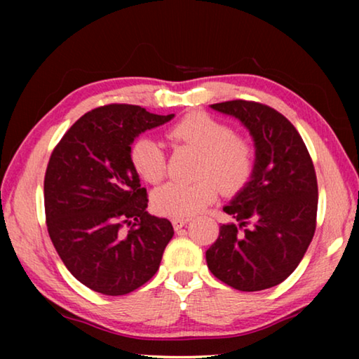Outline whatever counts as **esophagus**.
<instances>
[{
  "label": "esophagus",
  "mask_w": 359,
  "mask_h": 359,
  "mask_svg": "<svg viewBox=\"0 0 359 359\" xmlns=\"http://www.w3.org/2000/svg\"><path fill=\"white\" fill-rule=\"evenodd\" d=\"M188 222H190V218H172V226L175 231H179L184 228Z\"/></svg>",
  "instance_id": "esophagus-1"
}]
</instances>
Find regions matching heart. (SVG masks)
<instances>
[{"instance_id": "1", "label": "heart", "mask_w": 359, "mask_h": 359, "mask_svg": "<svg viewBox=\"0 0 359 359\" xmlns=\"http://www.w3.org/2000/svg\"><path fill=\"white\" fill-rule=\"evenodd\" d=\"M171 141L201 151L196 177L199 180L169 182L151 194V205L158 214L188 218L217 198L218 188L224 194L241 191L250 182L257 149L250 137L208 112H191L182 117L168 131ZM131 163L136 172L149 184H158L166 175L168 156L163 145L151 137H139L131 147Z\"/></svg>"}]
</instances>
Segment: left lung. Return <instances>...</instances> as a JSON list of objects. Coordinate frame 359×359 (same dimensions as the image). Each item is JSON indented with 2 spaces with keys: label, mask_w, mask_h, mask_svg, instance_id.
Returning a JSON list of instances; mask_svg holds the SVG:
<instances>
[{
  "label": "left lung",
  "mask_w": 359,
  "mask_h": 359,
  "mask_svg": "<svg viewBox=\"0 0 359 359\" xmlns=\"http://www.w3.org/2000/svg\"><path fill=\"white\" fill-rule=\"evenodd\" d=\"M244 123L257 147L252 180L223 210L238 223L222 224L205 252L212 274L239 291H261L291 276L317 228L318 185L309 150L293 123L257 101L212 104Z\"/></svg>",
  "instance_id": "obj_1"
}]
</instances>
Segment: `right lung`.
I'll return each mask as SVG.
<instances>
[{
    "instance_id": "add662e5",
    "label": "right lung",
    "mask_w": 359,
    "mask_h": 359,
    "mask_svg": "<svg viewBox=\"0 0 359 359\" xmlns=\"http://www.w3.org/2000/svg\"><path fill=\"white\" fill-rule=\"evenodd\" d=\"M174 117L133 104L82 115L53 149L44 177L46 223L68 271L107 296L128 294L156 274L172 239L168 218L150 215L131 144ZM128 227V230H125Z\"/></svg>"
}]
</instances>
